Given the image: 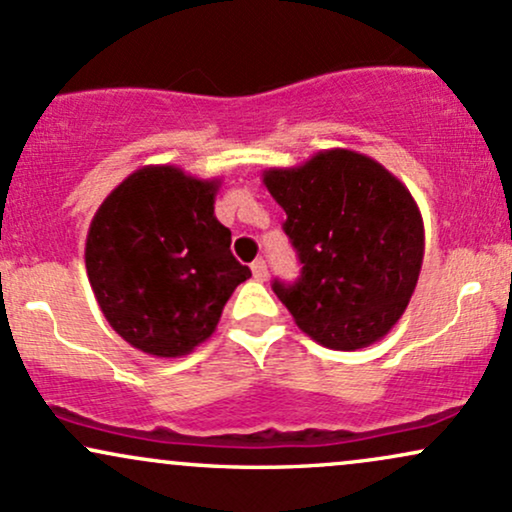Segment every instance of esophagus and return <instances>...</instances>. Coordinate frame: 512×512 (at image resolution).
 Listing matches in <instances>:
<instances>
[{"label": "esophagus", "mask_w": 512, "mask_h": 512, "mask_svg": "<svg viewBox=\"0 0 512 512\" xmlns=\"http://www.w3.org/2000/svg\"><path fill=\"white\" fill-rule=\"evenodd\" d=\"M267 262L264 260H255L252 262V276H255L257 281H267Z\"/></svg>", "instance_id": "obj_1"}]
</instances>
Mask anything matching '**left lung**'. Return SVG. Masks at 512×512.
Listing matches in <instances>:
<instances>
[{"instance_id":"left-lung-1","label":"left lung","mask_w":512,"mask_h":512,"mask_svg":"<svg viewBox=\"0 0 512 512\" xmlns=\"http://www.w3.org/2000/svg\"><path fill=\"white\" fill-rule=\"evenodd\" d=\"M286 211L303 269L272 289L317 344L356 351L383 339L407 310L424 264V219L411 192L370 156L317 151L262 173Z\"/></svg>"}]
</instances>
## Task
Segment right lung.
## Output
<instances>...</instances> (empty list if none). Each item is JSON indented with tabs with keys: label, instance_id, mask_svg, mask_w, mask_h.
I'll list each match as a JSON object with an SVG mask.
<instances>
[{
	"label": "right lung",
	"instance_id": "1",
	"mask_svg": "<svg viewBox=\"0 0 512 512\" xmlns=\"http://www.w3.org/2000/svg\"><path fill=\"white\" fill-rule=\"evenodd\" d=\"M221 180L144 166L105 197L86 236V274L110 327L134 349L178 358L214 334L250 269L214 216Z\"/></svg>",
	"mask_w": 512,
	"mask_h": 512
}]
</instances>
